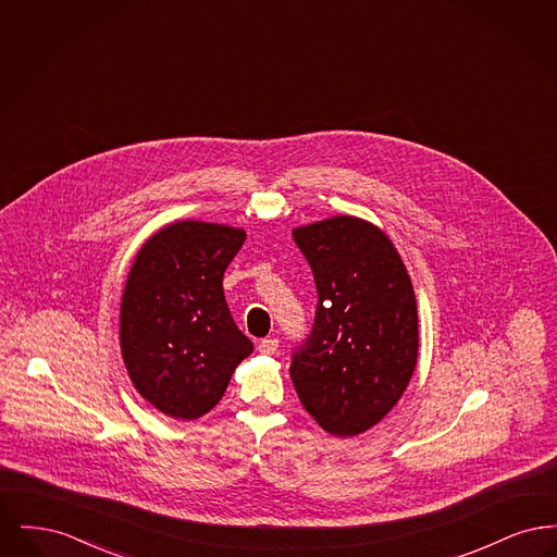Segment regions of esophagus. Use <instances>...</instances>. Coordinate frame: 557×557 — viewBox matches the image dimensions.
Listing matches in <instances>:
<instances>
[{
    "mask_svg": "<svg viewBox=\"0 0 557 557\" xmlns=\"http://www.w3.org/2000/svg\"><path fill=\"white\" fill-rule=\"evenodd\" d=\"M277 346H280L277 338H265V341L259 343V352H261V355H275V352H277Z\"/></svg>",
    "mask_w": 557,
    "mask_h": 557,
    "instance_id": "esophagus-1",
    "label": "esophagus"
}]
</instances>
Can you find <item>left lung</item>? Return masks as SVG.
Listing matches in <instances>:
<instances>
[{
	"label": "left lung",
	"instance_id": "1",
	"mask_svg": "<svg viewBox=\"0 0 557 557\" xmlns=\"http://www.w3.org/2000/svg\"><path fill=\"white\" fill-rule=\"evenodd\" d=\"M318 311L292 355L307 413L334 436H357L403 397L418 361V307L395 244L370 221L338 214L296 227Z\"/></svg>",
	"mask_w": 557,
	"mask_h": 557
}]
</instances>
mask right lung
Segmentation results:
<instances>
[{
	"mask_svg": "<svg viewBox=\"0 0 557 557\" xmlns=\"http://www.w3.org/2000/svg\"><path fill=\"white\" fill-rule=\"evenodd\" d=\"M244 230L177 221L139 248L121 300V352L135 391L173 420H196L221 400L252 352L223 294Z\"/></svg>",
	"mask_w": 557,
	"mask_h": 557,
	"instance_id": "1",
	"label": "right lung"
}]
</instances>
